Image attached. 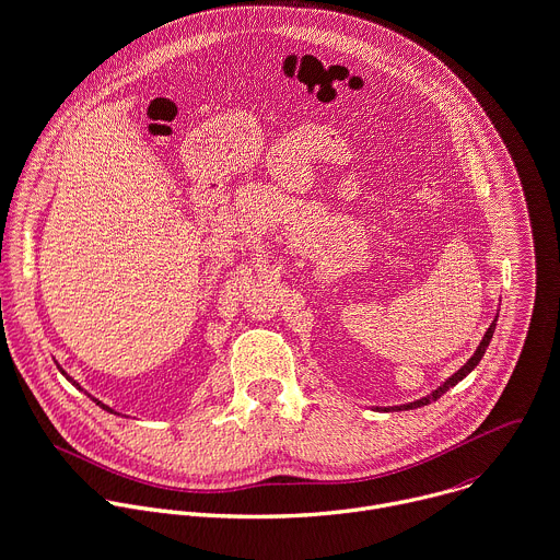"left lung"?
I'll use <instances>...</instances> for the list:
<instances>
[{"label": "left lung", "instance_id": "1", "mask_svg": "<svg viewBox=\"0 0 560 560\" xmlns=\"http://www.w3.org/2000/svg\"><path fill=\"white\" fill-rule=\"evenodd\" d=\"M495 325H498V316L493 318V323H491V327L487 329V334H485V338H482V342L478 345V349H476V353L467 360V364L465 366H460L450 380H445L436 390H432L430 395H425V397H421V399H417V401H410V404H404V406H393V408H375V410H382V412H395V410H415V408H423V406H428V404H432V401H436V399H441V395H445L450 388H454L458 382H463L478 364H480V360L485 358V353H487V347L491 345V338H493V334H495Z\"/></svg>", "mask_w": 560, "mask_h": 560}]
</instances>
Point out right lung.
<instances>
[{"mask_svg":"<svg viewBox=\"0 0 560 560\" xmlns=\"http://www.w3.org/2000/svg\"><path fill=\"white\" fill-rule=\"evenodd\" d=\"M56 366H58V371H60V373H62V375H65V377H67V382H71V384H73V386H75V388H78V390H82V388H80V384H78V382H73V377H69V375H67V373H65V371H62V366H60V364H58V362H56ZM82 393H84V395H86V397H91V395H89V393H86V390H82ZM91 401H93V404H95V406H100V408H102V410H106V412H110V415H119V412H115V410H113V408H108V406H106V404H102V401H100V399H95V397H91Z\"/></svg>","mask_w":560,"mask_h":560,"instance_id":"add662e5","label":"right lung"}]
</instances>
